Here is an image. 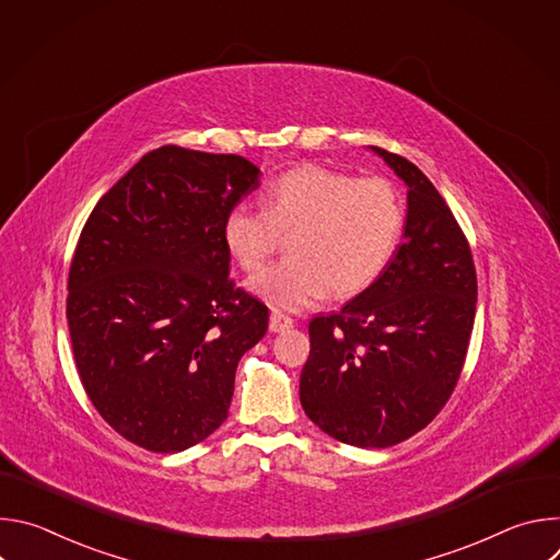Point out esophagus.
<instances>
[{"label":"esophagus","instance_id":"1","mask_svg":"<svg viewBox=\"0 0 560 560\" xmlns=\"http://www.w3.org/2000/svg\"><path fill=\"white\" fill-rule=\"evenodd\" d=\"M294 326V322L292 318L288 316V314H283V312H279V310H272V314H270V330L272 332H285V330H290Z\"/></svg>","mask_w":560,"mask_h":560}]
</instances>
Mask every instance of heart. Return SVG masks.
Listing matches in <instances>:
<instances>
[{"label": "heart", "mask_w": 560, "mask_h": 560, "mask_svg": "<svg viewBox=\"0 0 560 560\" xmlns=\"http://www.w3.org/2000/svg\"><path fill=\"white\" fill-rule=\"evenodd\" d=\"M406 223L401 192L387 179L303 166L275 179L264 208L236 203L223 219V244L244 270H257L288 238V259L248 279V290L283 310H303L368 288L394 257Z\"/></svg>", "instance_id": "b5f03b06"}]
</instances>
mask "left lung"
Listing matches in <instances>:
<instances>
[{
  "label": "left lung",
  "mask_w": 560,
  "mask_h": 560,
  "mask_svg": "<svg viewBox=\"0 0 560 560\" xmlns=\"http://www.w3.org/2000/svg\"><path fill=\"white\" fill-rule=\"evenodd\" d=\"M408 186L404 244L361 294L310 322L299 396L307 419L354 447L423 430L460 376L476 314V270L445 199L406 156L370 145Z\"/></svg>",
  "instance_id": "1"
}]
</instances>
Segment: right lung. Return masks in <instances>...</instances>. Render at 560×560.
Listing matches in <instances>:
<instances>
[{
  "mask_svg": "<svg viewBox=\"0 0 560 560\" xmlns=\"http://www.w3.org/2000/svg\"><path fill=\"white\" fill-rule=\"evenodd\" d=\"M259 188L238 154L162 145L97 201L68 275L79 378L126 441L173 454L225 419L268 307L234 288L223 219Z\"/></svg>",
  "mask_w": 560,
  "mask_h": 560,
  "instance_id": "right-lung-1",
  "label": "right lung"
}]
</instances>
